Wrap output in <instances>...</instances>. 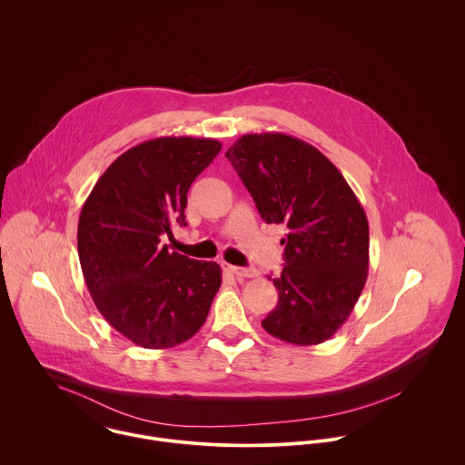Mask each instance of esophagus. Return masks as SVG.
<instances>
[{
  "label": "esophagus",
  "instance_id": "esophagus-1",
  "mask_svg": "<svg viewBox=\"0 0 465 465\" xmlns=\"http://www.w3.org/2000/svg\"><path fill=\"white\" fill-rule=\"evenodd\" d=\"M227 270L236 275V277H256L258 275V270L256 268H247V266H227Z\"/></svg>",
  "mask_w": 465,
  "mask_h": 465
}]
</instances>
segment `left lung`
Segmentation results:
<instances>
[{
  "instance_id": "1",
  "label": "left lung",
  "mask_w": 465,
  "mask_h": 465,
  "mask_svg": "<svg viewBox=\"0 0 465 465\" xmlns=\"http://www.w3.org/2000/svg\"><path fill=\"white\" fill-rule=\"evenodd\" d=\"M225 157L266 223H284V268L272 279L277 306L262 326L272 336L317 345L351 315L369 272V222L331 161L281 133L242 135Z\"/></svg>"
}]
</instances>
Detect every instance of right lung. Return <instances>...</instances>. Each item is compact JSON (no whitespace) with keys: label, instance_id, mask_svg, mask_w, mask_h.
<instances>
[{"label":"right lung","instance_id":"1","mask_svg":"<svg viewBox=\"0 0 465 465\" xmlns=\"http://www.w3.org/2000/svg\"><path fill=\"white\" fill-rule=\"evenodd\" d=\"M222 150L207 137H157L122 153L98 179L78 218V258L104 319L144 349L190 340L222 284L214 262L161 245L186 225L188 190Z\"/></svg>","mask_w":465,"mask_h":465}]
</instances>
